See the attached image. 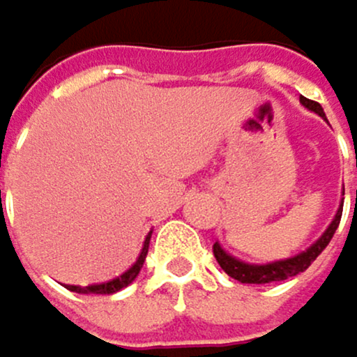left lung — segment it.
Wrapping results in <instances>:
<instances>
[{
  "label": "left lung",
  "instance_id": "left-lung-1",
  "mask_svg": "<svg viewBox=\"0 0 357 357\" xmlns=\"http://www.w3.org/2000/svg\"><path fill=\"white\" fill-rule=\"evenodd\" d=\"M301 104L305 108H310L312 112L323 114V108L321 104H317V101L312 99H307V97H301ZM340 217H342V210L336 212V217L334 221L330 223V227L325 229L323 236L312 245V247H307L305 251L297 253V256L293 258H286V260H278V262H268V264H247V262H241L236 258H231L227 256V253L214 243L212 245V253H214V258H217V262L221 264V268L225 271V273L234 280H238L243 284H268V282H282V280H288V278H295L299 273H303V271L310 266L317 258H319V253L330 245L332 236H334V231L340 223Z\"/></svg>",
  "mask_w": 357,
  "mask_h": 357
}]
</instances>
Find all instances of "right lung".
I'll use <instances>...</instances> for the list:
<instances>
[{"label": "right lung", "instance_id": "obj_1", "mask_svg": "<svg viewBox=\"0 0 357 357\" xmlns=\"http://www.w3.org/2000/svg\"><path fill=\"white\" fill-rule=\"evenodd\" d=\"M149 238H151V236L145 238V245H143V249H140L138 260L126 271L123 275H119V278H114V280H110V282H104V284H93V286H67V288L73 290V293H82V295H112V293H116V290L130 286V284L136 280V275L140 273V268H143V262H145V258H147V249H149Z\"/></svg>", "mask_w": 357, "mask_h": 357}]
</instances>
